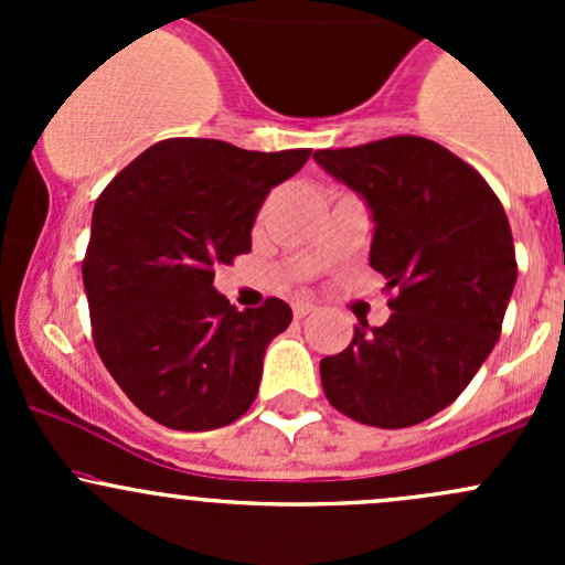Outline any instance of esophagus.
<instances>
[{
	"mask_svg": "<svg viewBox=\"0 0 565 565\" xmlns=\"http://www.w3.org/2000/svg\"><path fill=\"white\" fill-rule=\"evenodd\" d=\"M315 309H317V306L309 303V300H295V303H292V315H295V319L309 317Z\"/></svg>",
	"mask_w": 565,
	"mask_h": 565,
	"instance_id": "34e87169",
	"label": "esophagus"
}]
</instances>
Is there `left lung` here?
Masks as SVG:
<instances>
[{
	"mask_svg": "<svg viewBox=\"0 0 565 565\" xmlns=\"http://www.w3.org/2000/svg\"><path fill=\"white\" fill-rule=\"evenodd\" d=\"M315 161L372 210L369 265L391 319L319 361L328 402L358 424L404 429L446 409L500 339L516 284L509 218L481 174L437 141L391 136Z\"/></svg>",
	"mask_w": 565,
	"mask_h": 565,
	"instance_id": "obj_1",
	"label": "left lung"
}]
</instances>
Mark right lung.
<instances>
[{"label":"right lung","instance_id":"1","mask_svg":"<svg viewBox=\"0 0 565 565\" xmlns=\"http://www.w3.org/2000/svg\"><path fill=\"white\" fill-rule=\"evenodd\" d=\"M311 150L254 152L167 139L130 161L93 210L84 289L93 339L125 396L158 424L210 431L254 404L265 350L292 322L284 300L237 311L215 265L250 250L270 188Z\"/></svg>","mask_w":565,"mask_h":565}]
</instances>
